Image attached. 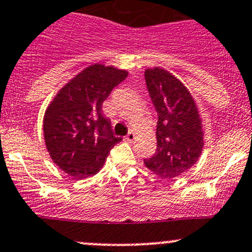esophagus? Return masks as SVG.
I'll list each match as a JSON object with an SVG mask.
<instances>
[{"label": "esophagus", "instance_id": "1", "mask_svg": "<svg viewBox=\"0 0 252 252\" xmlns=\"http://www.w3.org/2000/svg\"><path fill=\"white\" fill-rule=\"evenodd\" d=\"M126 141L131 142L135 139V134L133 133V131H130V133H128V135H126Z\"/></svg>", "mask_w": 252, "mask_h": 252}]
</instances>
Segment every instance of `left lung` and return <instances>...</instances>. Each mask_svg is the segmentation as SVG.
Here are the masks:
<instances>
[{
  "mask_svg": "<svg viewBox=\"0 0 252 252\" xmlns=\"http://www.w3.org/2000/svg\"><path fill=\"white\" fill-rule=\"evenodd\" d=\"M148 94L158 115L157 150L145 165L163 179H173L192 168L203 150V131L192 95L171 73L146 70Z\"/></svg>",
  "mask_w": 252,
  "mask_h": 252,
  "instance_id": "8db88e82",
  "label": "left lung"
}]
</instances>
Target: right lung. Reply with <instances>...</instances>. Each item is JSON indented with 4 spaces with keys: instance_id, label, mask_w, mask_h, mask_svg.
<instances>
[{
    "instance_id": "1",
    "label": "right lung",
    "mask_w": 252,
    "mask_h": 252,
    "mask_svg": "<svg viewBox=\"0 0 252 252\" xmlns=\"http://www.w3.org/2000/svg\"><path fill=\"white\" fill-rule=\"evenodd\" d=\"M128 73L112 66H89L55 96L43 121L46 146L53 161L76 179L93 176L122 137L115 136L105 101Z\"/></svg>"
}]
</instances>
